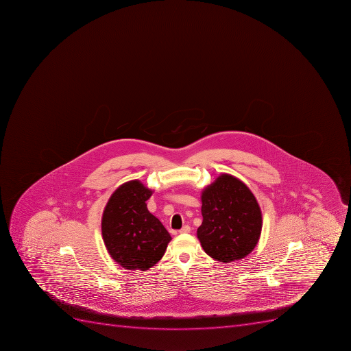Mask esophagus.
<instances>
[{
    "mask_svg": "<svg viewBox=\"0 0 351 351\" xmlns=\"http://www.w3.org/2000/svg\"><path fill=\"white\" fill-rule=\"evenodd\" d=\"M190 231H191V227L188 226V224H186V226H183V227L179 230L180 233H189Z\"/></svg>",
    "mask_w": 351,
    "mask_h": 351,
    "instance_id": "obj_1",
    "label": "esophagus"
}]
</instances>
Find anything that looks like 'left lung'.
Wrapping results in <instances>:
<instances>
[{
    "label": "left lung",
    "mask_w": 351,
    "mask_h": 351,
    "mask_svg": "<svg viewBox=\"0 0 351 351\" xmlns=\"http://www.w3.org/2000/svg\"><path fill=\"white\" fill-rule=\"evenodd\" d=\"M204 221L197 236L208 256L220 263L242 259L254 250L263 228L256 197L245 183L222 173L201 195Z\"/></svg>",
    "instance_id": "1"
}]
</instances>
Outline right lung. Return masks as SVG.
Returning a JSON list of instances; mask_svg holds the SVG:
<instances>
[{
  "label": "right lung",
  "mask_w": 351,
  "mask_h": 351,
  "mask_svg": "<svg viewBox=\"0 0 351 351\" xmlns=\"http://www.w3.org/2000/svg\"><path fill=\"white\" fill-rule=\"evenodd\" d=\"M154 191L138 180L119 186L102 215V237L110 256L127 270L145 271L159 263L171 236L145 201Z\"/></svg>",
  "instance_id": "1"
}]
</instances>
